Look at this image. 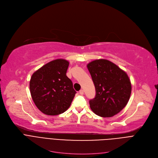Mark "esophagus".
Segmentation results:
<instances>
[{
  "instance_id": "obj_1",
  "label": "esophagus",
  "mask_w": 158,
  "mask_h": 158,
  "mask_svg": "<svg viewBox=\"0 0 158 158\" xmlns=\"http://www.w3.org/2000/svg\"><path fill=\"white\" fill-rule=\"evenodd\" d=\"M80 94L81 95H83V94H84V90H83V89H81V90H80Z\"/></svg>"
}]
</instances>
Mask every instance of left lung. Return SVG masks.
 <instances>
[{
	"mask_svg": "<svg viewBox=\"0 0 158 158\" xmlns=\"http://www.w3.org/2000/svg\"><path fill=\"white\" fill-rule=\"evenodd\" d=\"M96 89L94 98L89 100L91 110L102 117H112L127 105L131 84L127 74L113 62L96 60L87 65Z\"/></svg>",
	"mask_w": 158,
	"mask_h": 158,
	"instance_id": "8db88e82",
	"label": "left lung"
}]
</instances>
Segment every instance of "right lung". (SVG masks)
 Segmentation results:
<instances>
[{
  "label": "right lung",
  "instance_id": "right-lung-1",
  "mask_svg": "<svg viewBox=\"0 0 158 158\" xmlns=\"http://www.w3.org/2000/svg\"><path fill=\"white\" fill-rule=\"evenodd\" d=\"M69 62L57 59L36 71L30 81V91L35 105L43 114L57 115L69 108L77 92L66 76Z\"/></svg>",
  "mask_w": 158,
  "mask_h": 158
}]
</instances>
